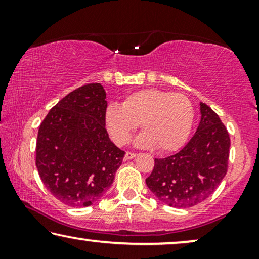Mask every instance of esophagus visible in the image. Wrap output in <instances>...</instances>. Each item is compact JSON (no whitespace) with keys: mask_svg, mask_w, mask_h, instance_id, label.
I'll return each mask as SVG.
<instances>
[{"mask_svg":"<svg viewBox=\"0 0 259 259\" xmlns=\"http://www.w3.org/2000/svg\"><path fill=\"white\" fill-rule=\"evenodd\" d=\"M136 157H137V153H132V152H127V153L125 154L126 160H131V159H133Z\"/></svg>","mask_w":259,"mask_h":259,"instance_id":"esophagus-1","label":"esophagus"}]
</instances>
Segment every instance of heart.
Segmentation results:
<instances>
[{
  "label": "heart",
  "mask_w": 259,
  "mask_h": 259,
  "mask_svg": "<svg viewBox=\"0 0 259 259\" xmlns=\"http://www.w3.org/2000/svg\"><path fill=\"white\" fill-rule=\"evenodd\" d=\"M143 127L134 144L141 148L158 147L169 152L179 148L193 122L192 102L185 94L148 88L130 94L121 105L106 109V125L112 139L122 146Z\"/></svg>",
  "instance_id": "1"
}]
</instances>
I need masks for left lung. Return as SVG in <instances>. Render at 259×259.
Returning a JSON list of instances; mask_svg holds the SVG:
<instances>
[{
	"mask_svg": "<svg viewBox=\"0 0 259 259\" xmlns=\"http://www.w3.org/2000/svg\"><path fill=\"white\" fill-rule=\"evenodd\" d=\"M230 137L219 116L200 102L196 133L178 153L154 159L146 185L161 203L192 207L207 199L228 171Z\"/></svg>",
	"mask_w": 259,
	"mask_h": 259,
	"instance_id": "8db88e82",
	"label": "left lung"
}]
</instances>
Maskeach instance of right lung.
Segmentation results:
<instances>
[{
    "mask_svg": "<svg viewBox=\"0 0 259 259\" xmlns=\"http://www.w3.org/2000/svg\"><path fill=\"white\" fill-rule=\"evenodd\" d=\"M106 92L90 83L70 92L40 125L36 167L56 199L72 207L90 206L111 187L125 152L106 131Z\"/></svg>",
    "mask_w": 259,
    "mask_h": 259,
    "instance_id": "add662e5",
    "label": "right lung"
}]
</instances>
